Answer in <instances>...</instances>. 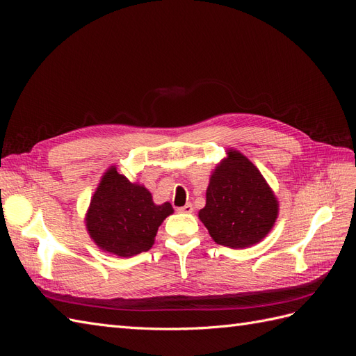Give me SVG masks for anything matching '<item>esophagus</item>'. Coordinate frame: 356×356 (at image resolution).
Returning a JSON list of instances; mask_svg holds the SVG:
<instances>
[{"label":"esophagus","instance_id":"esophagus-1","mask_svg":"<svg viewBox=\"0 0 356 356\" xmlns=\"http://www.w3.org/2000/svg\"><path fill=\"white\" fill-rule=\"evenodd\" d=\"M177 211H178V212H184V213H191V212H193V207H191L190 203H187V204H184V207L178 208Z\"/></svg>","mask_w":356,"mask_h":356}]
</instances>
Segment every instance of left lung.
I'll use <instances>...</instances> for the list:
<instances>
[{"label": "left lung", "mask_w": 356, "mask_h": 356, "mask_svg": "<svg viewBox=\"0 0 356 356\" xmlns=\"http://www.w3.org/2000/svg\"><path fill=\"white\" fill-rule=\"evenodd\" d=\"M215 168L199 218L218 245L245 248L260 242L277 218V200L266 179L239 152Z\"/></svg>", "instance_id": "left-lung-1"}]
</instances>
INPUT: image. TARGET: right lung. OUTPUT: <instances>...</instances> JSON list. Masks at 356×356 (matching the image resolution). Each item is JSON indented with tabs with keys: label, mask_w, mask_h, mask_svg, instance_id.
I'll list each match as a JSON object with an SVG mask.
<instances>
[{
	"label": "right lung",
	"mask_w": 356,
	"mask_h": 356,
	"mask_svg": "<svg viewBox=\"0 0 356 356\" xmlns=\"http://www.w3.org/2000/svg\"><path fill=\"white\" fill-rule=\"evenodd\" d=\"M172 212L170 203L154 204L145 187L110 168L92 197L86 225L101 250L132 257L153 246L159 225Z\"/></svg>",
	"instance_id": "right-lung-1"
}]
</instances>
